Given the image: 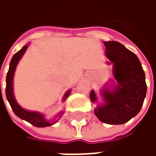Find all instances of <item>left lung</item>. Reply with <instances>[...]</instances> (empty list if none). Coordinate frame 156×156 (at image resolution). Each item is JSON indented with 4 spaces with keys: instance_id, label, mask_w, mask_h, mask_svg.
<instances>
[{
    "instance_id": "left-lung-1",
    "label": "left lung",
    "mask_w": 156,
    "mask_h": 156,
    "mask_svg": "<svg viewBox=\"0 0 156 156\" xmlns=\"http://www.w3.org/2000/svg\"><path fill=\"white\" fill-rule=\"evenodd\" d=\"M108 65H113V76L109 83L100 89L103 103H98L94 90L90 100L96 103L94 114L99 120L108 124H122L135 117L140 111L146 96L145 75L140 62L134 52L119 42L104 41Z\"/></svg>"
}]
</instances>
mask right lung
Returning <instances> with one entry per match:
<instances>
[{"instance_id":"1","label":"right lung","mask_w":156,"mask_h":156,"mask_svg":"<svg viewBox=\"0 0 156 156\" xmlns=\"http://www.w3.org/2000/svg\"><path fill=\"white\" fill-rule=\"evenodd\" d=\"M29 44L27 43L25 45L23 48L17 51L14 56L12 57L11 62H10V66H9V70L6 75V79H5V83H6V87H5V96L8 100L9 104L12 107V110L15 113V115L19 117L22 119L27 121L28 123L32 124L33 126L39 128L48 127V126H51L52 124L57 123V121L64 114V111H61L58 113V115H56L52 119H47L45 118V115L39 113L37 111H31V110H27L23 108L22 106H20L19 104L16 102L15 98V95H14V91H13V78H14V74H15L16 68V66L18 64L19 61L22 59V56L27 51V49L28 48ZM1 84V83H0ZM71 93V89H69L65 93V94L62 97V102H64ZM58 117V119L57 118ZM58 119V120L56 119Z\"/></svg>"}]
</instances>
